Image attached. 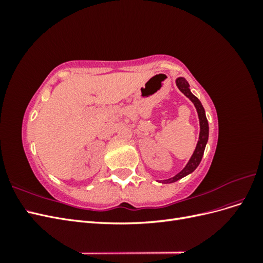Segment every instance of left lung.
I'll return each instance as SVG.
<instances>
[{"mask_svg":"<svg viewBox=\"0 0 263 263\" xmlns=\"http://www.w3.org/2000/svg\"><path fill=\"white\" fill-rule=\"evenodd\" d=\"M176 83H177V86L179 87V90L183 94H184L186 98H189L191 100V102L193 103L195 108H196L198 119H200V136H198V141H197V145L195 147L194 153H193L192 157L190 158V160L184 168H183L174 177H172L168 180H163L162 183H173L182 178L186 177L187 174L192 173L197 168L198 164H200L202 158H203V155H204L206 144H208V140H209V122H208V118H206L205 109L202 105V103L195 97V95L192 94V92H191L190 85L184 78H182V77L178 78L176 80Z\"/></svg>","mask_w":263,"mask_h":263,"instance_id":"8db88e82","label":"left lung"}]
</instances>
